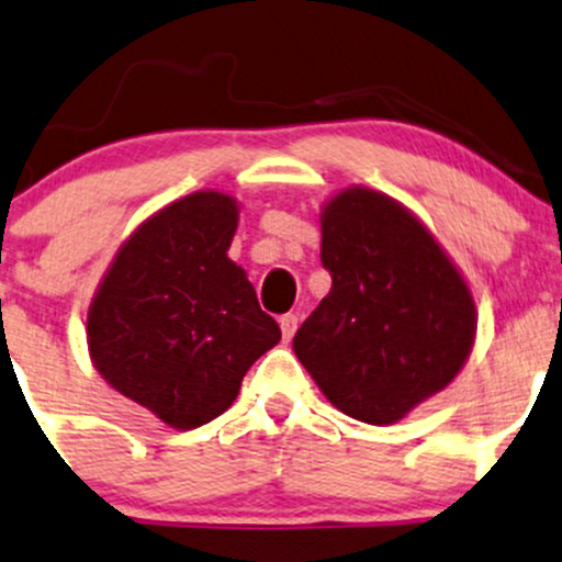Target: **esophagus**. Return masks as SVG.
I'll list each match as a JSON object with an SVG mask.
<instances>
[{"label":"esophagus","instance_id":"1","mask_svg":"<svg viewBox=\"0 0 562 562\" xmlns=\"http://www.w3.org/2000/svg\"><path fill=\"white\" fill-rule=\"evenodd\" d=\"M299 328V317L296 315H282L280 317V330H282V339L291 341L293 334H296Z\"/></svg>","mask_w":562,"mask_h":562}]
</instances>
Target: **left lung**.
Here are the masks:
<instances>
[{"instance_id":"obj_1","label":"left lung","mask_w":562,"mask_h":562,"mask_svg":"<svg viewBox=\"0 0 562 562\" xmlns=\"http://www.w3.org/2000/svg\"><path fill=\"white\" fill-rule=\"evenodd\" d=\"M321 234L330 291L293 352L339 412L369 425L404 420L471 356L469 282L420 217L374 188L330 196Z\"/></svg>"}]
</instances>
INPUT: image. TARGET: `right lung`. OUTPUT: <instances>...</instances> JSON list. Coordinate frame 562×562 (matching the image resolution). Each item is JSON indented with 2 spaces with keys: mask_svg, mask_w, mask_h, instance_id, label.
Returning <instances> with one entry per match:
<instances>
[{
  "mask_svg": "<svg viewBox=\"0 0 562 562\" xmlns=\"http://www.w3.org/2000/svg\"><path fill=\"white\" fill-rule=\"evenodd\" d=\"M236 223L239 204L223 191L167 204L123 241L88 306L93 369L169 428L223 415L282 336L228 258Z\"/></svg>",
  "mask_w": 562,
  "mask_h": 562,
  "instance_id": "1",
  "label": "right lung"
}]
</instances>
